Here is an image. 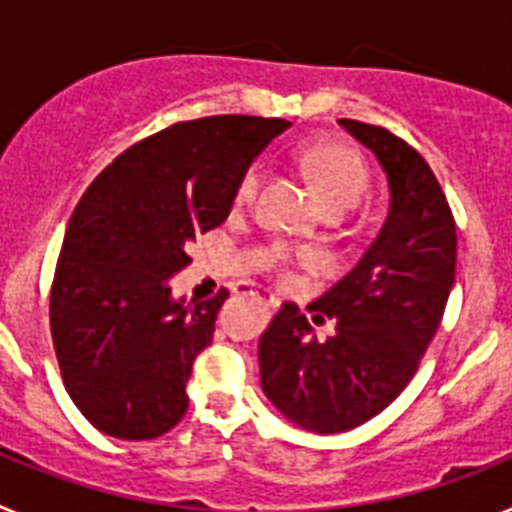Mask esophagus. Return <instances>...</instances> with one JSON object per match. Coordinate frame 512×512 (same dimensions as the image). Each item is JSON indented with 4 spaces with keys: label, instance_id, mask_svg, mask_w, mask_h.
<instances>
[{
    "label": "esophagus",
    "instance_id": "obj_1",
    "mask_svg": "<svg viewBox=\"0 0 512 512\" xmlns=\"http://www.w3.org/2000/svg\"><path fill=\"white\" fill-rule=\"evenodd\" d=\"M251 295H256V297H259V300L264 302L266 307H274V305H277V300H274V297H271V295H259V292H251Z\"/></svg>",
    "mask_w": 512,
    "mask_h": 512
}]
</instances>
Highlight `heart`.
I'll return each instance as SVG.
<instances>
[{"label":"heart","instance_id":"1","mask_svg":"<svg viewBox=\"0 0 512 512\" xmlns=\"http://www.w3.org/2000/svg\"><path fill=\"white\" fill-rule=\"evenodd\" d=\"M302 161L310 171L320 200L330 212L354 210L364 200L366 189H369V166L359 151L341 146V143H325V146H312L310 151H305ZM259 187L261 166H251L238 182L235 202L251 205L259 194ZM300 259H310V253H300Z\"/></svg>","mask_w":512,"mask_h":512}]
</instances>
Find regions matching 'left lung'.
Returning a JSON list of instances; mask_svg holds the SVG:
<instances>
[{
    "mask_svg": "<svg viewBox=\"0 0 512 512\" xmlns=\"http://www.w3.org/2000/svg\"><path fill=\"white\" fill-rule=\"evenodd\" d=\"M338 122L382 164L390 212L359 264L307 305L315 323L333 320L325 341L292 302L259 341L261 390L312 433L351 431L408 387L456 274L454 215L425 158L379 125Z\"/></svg>",
    "mask_w": 512,
    "mask_h": 512,
    "instance_id": "1",
    "label": "left lung"
}]
</instances>
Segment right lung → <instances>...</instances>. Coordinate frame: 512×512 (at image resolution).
<instances>
[{"mask_svg":"<svg viewBox=\"0 0 512 512\" xmlns=\"http://www.w3.org/2000/svg\"><path fill=\"white\" fill-rule=\"evenodd\" d=\"M279 117L215 115L140 140L89 184L63 235L51 287V336L66 392L112 438L148 441L184 418L187 382L210 346L220 289L171 297L187 246L230 215L235 189Z\"/></svg>","mask_w":512,"mask_h":512,"instance_id":"right-lung-1","label":"right lung"}]
</instances>
